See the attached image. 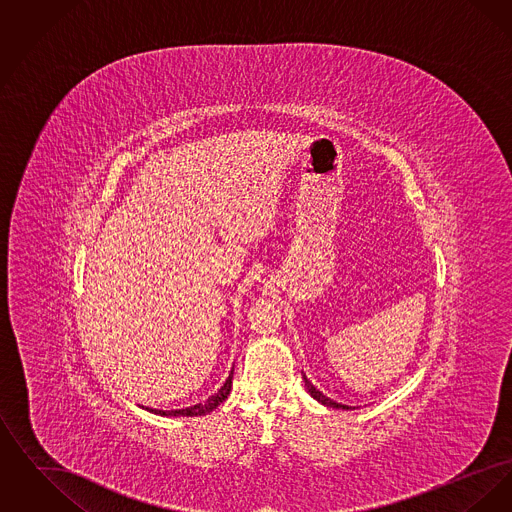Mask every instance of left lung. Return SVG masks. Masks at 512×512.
I'll use <instances>...</instances> for the list:
<instances>
[{
	"label": "left lung",
	"instance_id": "obj_1",
	"mask_svg": "<svg viewBox=\"0 0 512 512\" xmlns=\"http://www.w3.org/2000/svg\"><path fill=\"white\" fill-rule=\"evenodd\" d=\"M303 382H305V388L309 390V393L317 399L318 403H322V405H328V407H334V409H345V411H349V409H355V407H349V405H341V403H336L334 399H330V397H326L322 391L318 390L317 386L303 374Z\"/></svg>",
	"mask_w": 512,
	"mask_h": 512
}]
</instances>
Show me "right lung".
Wrapping results in <instances>:
<instances>
[{
  "label": "right lung",
  "instance_id": "add662e5",
  "mask_svg": "<svg viewBox=\"0 0 512 512\" xmlns=\"http://www.w3.org/2000/svg\"><path fill=\"white\" fill-rule=\"evenodd\" d=\"M232 378H234V370L230 372V376L226 378V382L220 386L219 391H215L211 397H207L205 401L197 403L194 407H188V409H178V411H161V409H149V413L161 414V416H203V414L211 413L219 407L222 401H226L228 393L232 390Z\"/></svg>",
  "mask_w": 512,
  "mask_h": 512
}]
</instances>
